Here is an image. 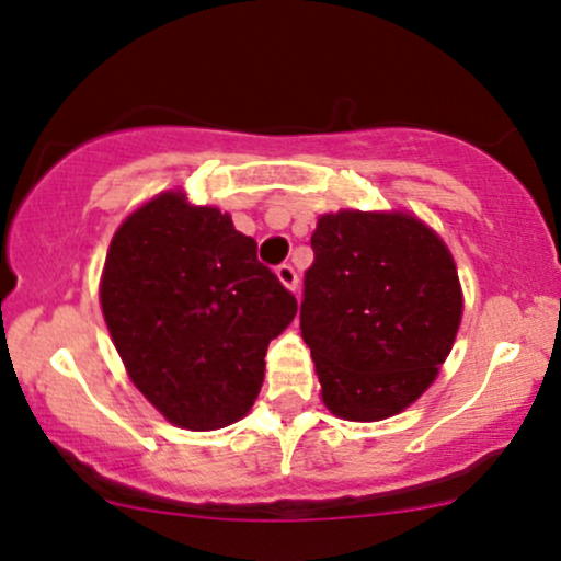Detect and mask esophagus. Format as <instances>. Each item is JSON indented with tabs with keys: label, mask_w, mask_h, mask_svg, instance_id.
I'll use <instances>...</instances> for the list:
<instances>
[{
	"label": "esophagus",
	"mask_w": 561,
	"mask_h": 561,
	"mask_svg": "<svg viewBox=\"0 0 561 561\" xmlns=\"http://www.w3.org/2000/svg\"><path fill=\"white\" fill-rule=\"evenodd\" d=\"M275 275H278V280L288 288V291H299V275H296V270L291 265H280L275 270Z\"/></svg>",
	"instance_id": "esophagus-1"
}]
</instances>
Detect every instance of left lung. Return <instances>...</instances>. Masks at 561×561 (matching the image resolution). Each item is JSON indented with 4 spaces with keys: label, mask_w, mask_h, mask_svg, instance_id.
<instances>
[{
    "label": "left lung",
    "mask_w": 561,
    "mask_h": 561,
    "mask_svg": "<svg viewBox=\"0 0 561 561\" xmlns=\"http://www.w3.org/2000/svg\"><path fill=\"white\" fill-rule=\"evenodd\" d=\"M312 249L299 325L322 404L352 423L404 412L438 378L462 322L449 247L407 209H339L318 217Z\"/></svg>",
    "instance_id": "obj_1"
}]
</instances>
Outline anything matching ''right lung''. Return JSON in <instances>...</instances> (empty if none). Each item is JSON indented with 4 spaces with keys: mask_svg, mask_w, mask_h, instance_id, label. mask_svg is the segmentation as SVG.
I'll list each match as a JSON object with an SVG mask.
<instances>
[{
    "mask_svg": "<svg viewBox=\"0 0 561 561\" xmlns=\"http://www.w3.org/2000/svg\"><path fill=\"white\" fill-rule=\"evenodd\" d=\"M99 305L130 383L168 423L220 431L247 417L267 344L296 299L228 213L160 191L112 236Z\"/></svg>",
    "mask_w": 561,
    "mask_h": 561,
    "instance_id": "1",
    "label": "right lung"
}]
</instances>
